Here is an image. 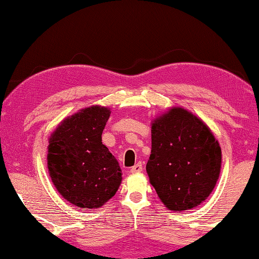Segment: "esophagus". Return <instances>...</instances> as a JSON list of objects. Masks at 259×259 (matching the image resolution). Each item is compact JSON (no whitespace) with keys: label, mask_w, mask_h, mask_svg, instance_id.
I'll use <instances>...</instances> for the list:
<instances>
[{"label":"esophagus","mask_w":259,"mask_h":259,"mask_svg":"<svg viewBox=\"0 0 259 259\" xmlns=\"http://www.w3.org/2000/svg\"><path fill=\"white\" fill-rule=\"evenodd\" d=\"M131 172L132 174H139V172H142L143 171V165L140 163H138V164H136V165L134 166H132L131 167Z\"/></svg>","instance_id":"34e87169"}]
</instances>
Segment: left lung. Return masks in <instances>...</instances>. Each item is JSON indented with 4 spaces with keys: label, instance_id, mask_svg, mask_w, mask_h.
<instances>
[{
    "label": "left lung",
    "instance_id": "obj_1",
    "mask_svg": "<svg viewBox=\"0 0 259 259\" xmlns=\"http://www.w3.org/2000/svg\"><path fill=\"white\" fill-rule=\"evenodd\" d=\"M151 186L169 210L196 208L219 180L221 147L209 127L182 107H171L151 122Z\"/></svg>",
    "mask_w": 259,
    "mask_h": 259
}]
</instances>
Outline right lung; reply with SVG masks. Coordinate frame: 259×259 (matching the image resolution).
<instances>
[{"label": "right lung", "instance_id": "obj_1", "mask_svg": "<svg viewBox=\"0 0 259 259\" xmlns=\"http://www.w3.org/2000/svg\"><path fill=\"white\" fill-rule=\"evenodd\" d=\"M109 116L108 107H87L65 117L49 138L50 177L60 195L77 208H100L121 184L119 163L102 144Z\"/></svg>", "mask_w": 259, "mask_h": 259}]
</instances>
